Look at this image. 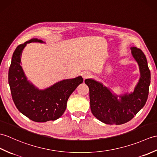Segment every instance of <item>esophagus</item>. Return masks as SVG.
Here are the masks:
<instances>
[{"label": "esophagus", "mask_w": 157, "mask_h": 157, "mask_svg": "<svg viewBox=\"0 0 157 157\" xmlns=\"http://www.w3.org/2000/svg\"><path fill=\"white\" fill-rule=\"evenodd\" d=\"M82 76H83V78H84V79L88 78L90 77V74L89 72H85V73H83Z\"/></svg>", "instance_id": "esophagus-1"}]
</instances>
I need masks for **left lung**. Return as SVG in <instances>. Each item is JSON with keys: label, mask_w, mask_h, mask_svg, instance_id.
<instances>
[{"label": "left lung", "mask_w": 157, "mask_h": 157, "mask_svg": "<svg viewBox=\"0 0 157 157\" xmlns=\"http://www.w3.org/2000/svg\"><path fill=\"white\" fill-rule=\"evenodd\" d=\"M131 50L139 65L141 75L132 94L121 96V100L118 101L117 97L101 83L92 79L85 80L89 87L91 111L97 119L107 124L120 125L128 122L147 102L151 83L147 58L141 49L133 47Z\"/></svg>", "instance_id": "1"}]
</instances>
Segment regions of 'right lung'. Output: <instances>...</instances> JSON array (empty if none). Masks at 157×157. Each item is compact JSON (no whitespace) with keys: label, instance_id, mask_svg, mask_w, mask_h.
Segmentation results:
<instances>
[{"label":"right lung","instance_id":"right-lung-1","mask_svg":"<svg viewBox=\"0 0 157 157\" xmlns=\"http://www.w3.org/2000/svg\"><path fill=\"white\" fill-rule=\"evenodd\" d=\"M41 42L31 39L18 45L13 55L9 70V83L13 100L17 108L29 119L37 122L56 120L62 116L67 107L69 97L80 83L81 76L65 79L45 90H39L27 81L21 65L22 51L27 43Z\"/></svg>","mask_w":157,"mask_h":157}]
</instances>
